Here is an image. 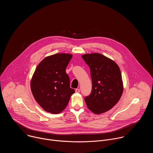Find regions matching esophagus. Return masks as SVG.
Segmentation results:
<instances>
[{
    "label": "esophagus",
    "mask_w": 153,
    "mask_h": 153,
    "mask_svg": "<svg viewBox=\"0 0 153 153\" xmlns=\"http://www.w3.org/2000/svg\"><path fill=\"white\" fill-rule=\"evenodd\" d=\"M75 91H76V93H78L80 92V89H79V88H76V89L75 90Z\"/></svg>",
    "instance_id": "34e87169"
}]
</instances>
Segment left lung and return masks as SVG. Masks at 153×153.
I'll return each instance as SVG.
<instances>
[{
	"label": "left lung",
	"instance_id": "8db88e82",
	"mask_svg": "<svg viewBox=\"0 0 153 153\" xmlns=\"http://www.w3.org/2000/svg\"><path fill=\"white\" fill-rule=\"evenodd\" d=\"M91 71L92 91L85 97L87 107L96 114L105 113L114 106L123 91L122 74L118 65L100 53L82 56Z\"/></svg>",
	"mask_w": 153,
	"mask_h": 153
}]
</instances>
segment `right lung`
Here are the masks:
<instances>
[{"instance_id":"right-lung-1","label":"right lung","mask_w":153,"mask_h":153,"mask_svg":"<svg viewBox=\"0 0 153 153\" xmlns=\"http://www.w3.org/2000/svg\"><path fill=\"white\" fill-rule=\"evenodd\" d=\"M73 55L57 53L43 59L32 76L30 86L39 105L48 113L58 114L67 106L74 89L65 70Z\"/></svg>"}]
</instances>
